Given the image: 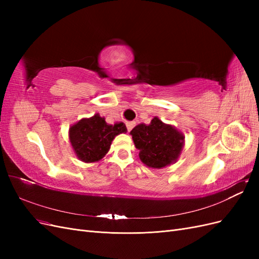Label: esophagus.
Here are the masks:
<instances>
[{
	"instance_id": "1",
	"label": "esophagus",
	"mask_w": 259,
	"mask_h": 259,
	"mask_svg": "<svg viewBox=\"0 0 259 259\" xmlns=\"http://www.w3.org/2000/svg\"><path fill=\"white\" fill-rule=\"evenodd\" d=\"M135 124H136V123H135V122H133V121H132V122H126V127H127V131H128V132H131V131L133 130V127L135 126Z\"/></svg>"
}]
</instances>
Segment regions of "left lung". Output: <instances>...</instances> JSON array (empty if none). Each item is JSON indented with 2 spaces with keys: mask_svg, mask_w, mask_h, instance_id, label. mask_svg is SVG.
<instances>
[{
  "mask_svg": "<svg viewBox=\"0 0 259 259\" xmlns=\"http://www.w3.org/2000/svg\"><path fill=\"white\" fill-rule=\"evenodd\" d=\"M139 158L149 167L162 168L177 160L184 146V135L158 117L149 125L139 124L131 131Z\"/></svg>",
  "mask_w": 259,
  "mask_h": 259,
  "instance_id": "obj_1",
  "label": "left lung"
}]
</instances>
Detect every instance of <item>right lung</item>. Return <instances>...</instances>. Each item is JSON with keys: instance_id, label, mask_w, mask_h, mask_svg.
I'll list each match as a JSON object with an SVG mask.
<instances>
[{"instance_id": "1", "label": "right lung", "mask_w": 259, "mask_h": 259, "mask_svg": "<svg viewBox=\"0 0 259 259\" xmlns=\"http://www.w3.org/2000/svg\"><path fill=\"white\" fill-rule=\"evenodd\" d=\"M126 131L124 123L109 125L104 117L95 114L72 125L69 130V138L77 158L91 163L103 159L110 149L114 137Z\"/></svg>"}]
</instances>
